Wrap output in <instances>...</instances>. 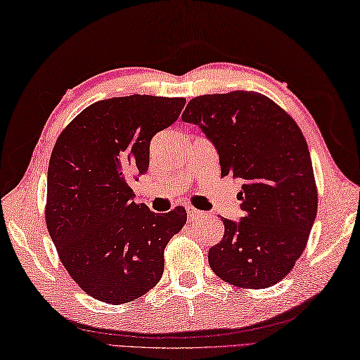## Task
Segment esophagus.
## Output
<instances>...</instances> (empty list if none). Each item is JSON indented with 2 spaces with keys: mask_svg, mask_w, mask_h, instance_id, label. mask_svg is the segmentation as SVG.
<instances>
[{
  "mask_svg": "<svg viewBox=\"0 0 360 360\" xmlns=\"http://www.w3.org/2000/svg\"><path fill=\"white\" fill-rule=\"evenodd\" d=\"M186 212H188V217L191 219V221H195V219H199L203 214L202 211L195 210L194 207H191V205H188V207H186Z\"/></svg>",
  "mask_w": 360,
  "mask_h": 360,
  "instance_id": "1",
  "label": "esophagus"
}]
</instances>
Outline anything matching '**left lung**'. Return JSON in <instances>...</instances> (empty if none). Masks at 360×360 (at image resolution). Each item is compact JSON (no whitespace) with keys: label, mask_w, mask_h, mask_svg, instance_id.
I'll return each mask as SVG.
<instances>
[{"label":"left lung","mask_w":360,"mask_h":360,"mask_svg":"<svg viewBox=\"0 0 360 360\" xmlns=\"http://www.w3.org/2000/svg\"><path fill=\"white\" fill-rule=\"evenodd\" d=\"M216 146L222 177L244 181V217H222V240L208 262L219 278L242 289L284 280L304 252L317 216V185L307 143L292 116L256 91L203 94L181 115Z\"/></svg>","instance_id":"1"}]
</instances>
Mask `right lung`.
Here are the masks:
<instances>
[{"instance_id":"obj_1","label":"right lung","mask_w":360,"mask_h":360,"mask_svg":"<svg viewBox=\"0 0 360 360\" xmlns=\"http://www.w3.org/2000/svg\"><path fill=\"white\" fill-rule=\"evenodd\" d=\"M185 98L131 94L98 101L62 130L48 166L45 221L63 267L88 295L134 302L165 270V247L186 210L157 214L134 202L130 181L149 167V146Z\"/></svg>"}]
</instances>
